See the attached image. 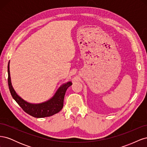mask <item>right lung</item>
<instances>
[{
    "label": "right lung",
    "mask_w": 147,
    "mask_h": 147,
    "mask_svg": "<svg viewBox=\"0 0 147 147\" xmlns=\"http://www.w3.org/2000/svg\"><path fill=\"white\" fill-rule=\"evenodd\" d=\"M8 83L11 96L26 113L35 118H44L52 116L62 110L64 105V99L67 88L72 84L71 81L63 83L57 89L51 98L42 103H30L21 97L13 88L10 77V61L8 64Z\"/></svg>",
    "instance_id": "1"
}]
</instances>
